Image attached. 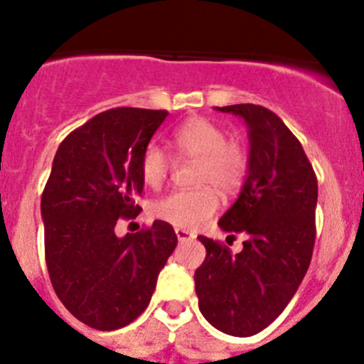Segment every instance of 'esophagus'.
Listing matches in <instances>:
<instances>
[{
  "instance_id": "1",
  "label": "esophagus",
  "mask_w": 364,
  "mask_h": 364,
  "mask_svg": "<svg viewBox=\"0 0 364 364\" xmlns=\"http://www.w3.org/2000/svg\"><path fill=\"white\" fill-rule=\"evenodd\" d=\"M175 233H176V239H178L180 242H186V240L195 239V235L189 233V231H186V230H175Z\"/></svg>"
}]
</instances>
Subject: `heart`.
Here are the masks:
<instances>
[{
	"label": "heart",
	"instance_id": "heart-1",
	"mask_svg": "<svg viewBox=\"0 0 364 364\" xmlns=\"http://www.w3.org/2000/svg\"><path fill=\"white\" fill-rule=\"evenodd\" d=\"M173 144L182 159L198 162L191 191H175L153 204L154 218L167 222L178 230H198L218 210V189L222 195H233L242 188L250 167L247 153L239 142L228 140V133L208 118H191L173 134ZM171 171L166 151L149 144L140 160V175L151 189L162 188Z\"/></svg>",
	"mask_w": 364,
	"mask_h": 364
}]
</instances>
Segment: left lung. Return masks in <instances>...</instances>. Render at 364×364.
Returning a JSON list of instances; mask_svg holds the SVG:
<instances>
[{
    "label": "left lung",
    "instance_id": "obj_1",
    "mask_svg": "<svg viewBox=\"0 0 364 364\" xmlns=\"http://www.w3.org/2000/svg\"><path fill=\"white\" fill-rule=\"evenodd\" d=\"M217 111L242 117L250 134V167L240 195L218 220L244 235L242 252L198 237L205 259L195 272L202 315L217 330L250 337L277 319L310 266L315 244L317 176L295 134L262 105Z\"/></svg>",
    "mask_w": 364,
    "mask_h": 364
}]
</instances>
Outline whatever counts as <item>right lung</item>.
I'll list each match as a JSON object with an SVG mask.
<instances>
[{
	"label": "right lung",
	"instance_id": "1",
	"mask_svg": "<svg viewBox=\"0 0 364 364\" xmlns=\"http://www.w3.org/2000/svg\"><path fill=\"white\" fill-rule=\"evenodd\" d=\"M167 114L117 107L92 117L60 144L41 195L54 291L76 319L96 330H118L146 310L178 242L162 220L125 237L114 233L118 218L142 211L140 160Z\"/></svg>",
	"mask_w": 364,
	"mask_h": 364
}]
</instances>
